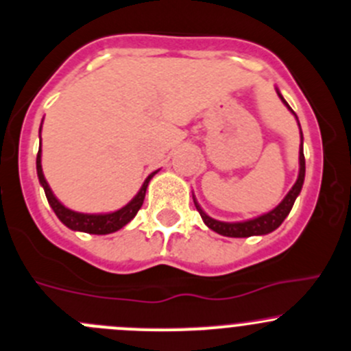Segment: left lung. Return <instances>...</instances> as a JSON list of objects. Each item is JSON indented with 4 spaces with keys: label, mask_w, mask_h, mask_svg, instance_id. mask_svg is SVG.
I'll return each instance as SVG.
<instances>
[{
    "label": "left lung",
    "mask_w": 351,
    "mask_h": 351,
    "mask_svg": "<svg viewBox=\"0 0 351 351\" xmlns=\"http://www.w3.org/2000/svg\"><path fill=\"white\" fill-rule=\"evenodd\" d=\"M278 96H280L281 101H283V103L288 106V103L285 101V97L281 96L280 90H278ZM288 110L295 114V111L291 110L290 106H288ZM295 117H297V114H295ZM300 134H302V130H300ZM304 180H305V156H304V145H300V173H298L297 182H295V185L291 186L290 192L287 193V197L281 200L280 206H276L273 210H269L267 214H262V216L254 217V219L241 221V223H223V221H216V219H213V217L207 216V214L200 209V206L197 204L195 199H193V202H195V207H197V210H199V214H200V217H202L204 223H206L213 231L223 234V237L247 238V237H254V234H267V233H271V231L276 230V228L283 223L285 217L290 214L291 207H293V204H295V199L298 197V193H300V190H302V185H304Z\"/></svg>",
    "instance_id": "obj_1"
}]
</instances>
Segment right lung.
Here are the masks:
<instances>
[{
    "label": "right lung",
    "mask_w": 351,
    "mask_h": 351,
    "mask_svg": "<svg viewBox=\"0 0 351 351\" xmlns=\"http://www.w3.org/2000/svg\"><path fill=\"white\" fill-rule=\"evenodd\" d=\"M40 127H43V125H40ZM36 165H37V176H39V182H40V185H43L44 193H46L47 202H49V206L53 207V210H54V214L58 216V219H60L64 226L70 228V230L84 231V233H90V234L114 233V231H118L120 228H123L125 224L130 223V221L135 217V214L138 213V209L142 207V204H144L145 190H147L149 182H151L152 176L158 173V171L151 173V175L145 178L144 185H142V189L138 190L137 195H135L134 199L127 204V206L121 207V209L114 210V213H110V214H82V213H75V210L64 207L63 204H61L60 200L53 195V192H51L46 178H44L43 166H40V149H39V152H37Z\"/></svg>",
    "instance_id": "add662e5"
}]
</instances>
